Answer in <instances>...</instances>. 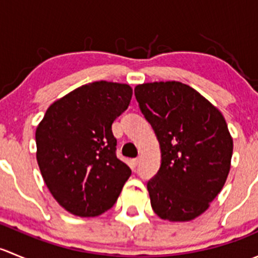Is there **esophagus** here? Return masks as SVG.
<instances>
[{"instance_id":"1","label":"esophagus","mask_w":258,"mask_h":258,"mask_svg":"<svg viewBox=\"0 0 258 258\" xmlns=\"http://www.w3.org/2000/svg\"><path fill=\"white\" fill-rule=\"evenodd\" d=\"M139 162H140V158H132V160H131V166H132V168L136 167V166L139 165Z\"/></svg>"}]
</instances>
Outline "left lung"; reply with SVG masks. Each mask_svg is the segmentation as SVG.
<instances>
[{
  "label": "left lung",
  "instance_id": "8db88e82",
  "mask_svg": "<svg viewBox=\"0 0 258 258\" xmlns=\"http://www.w3.org/2000/svg\"><path fill=\"white\" fill-rule=\"evenodd\" d=\"M135 96L161 147V167L147 183L151 206L162 220H195L230 172L233 141L225 117L177 81L137 85Z\"/></svg>",
  "mask_w": 258,
  "mask_h": 258
}]
</instances>
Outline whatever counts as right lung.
<instances>
[{
  "label": "right lung",
  "mask_w": 258,
  "mask_h": 258,
  "mask_svg": "<svg viewBox=\"0 0 258 258\" xmlns=\"http://www.w3.org/2000/svg\"><path fill=\"white\" fill-rule=\"evenodd\" d=\"M132 98L126 83H87L54 101L36 128L38 167L59 206L95 217L113 206L128 166L116 156L112 123Z\"/></svg>",
  "instance_id": "add662e5"
}]
</instances>
